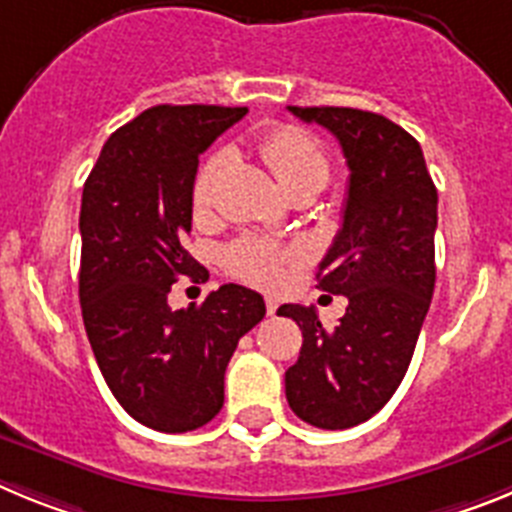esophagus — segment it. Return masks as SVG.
<instances>
[{
	"label": "esophagus",
	"mask_w": 512,
	"mask_h": 512,
	"mask_svg": "<svg viewBox=\"0 0 512 512\" xmlns=\"http://www.w3.org/2000/svg\"><path fill=\"white\" fill-rule=\"evenodd\" d=\"M277 307H279L277 300H271V297H266V315H274V312H277Z\"/></svg>",
	"instance_id": "34e87169"
}]
</instances>
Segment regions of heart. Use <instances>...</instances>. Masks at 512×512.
I'll return each mask as SVG.
<instances>
[{"label":"heart","instance_id":"heart-1","mask_svg":"<svg viewBox=\"0 0 512 512\" xmlns=\"http://www.w3.org/2000/svg\"><path fill=\"white\" fill-rule=\"evenodd\" d=\"M259 156L269 166L274 179L282 184V189L300 187H323L328 179V156L320 148V143L305 130L295 125H279V128L266 130L259 138ZM223 166V156L207 158L205 166L194 179L192 207L194 212H207L212 205V187ZM292 253L287 248H279L264 238H241L233 246L225 248L223 261L225 269L233 277L243 279L256 287H277L284 279V269Z\"/></svg>","mask_w":512,"mask_h":512}]
</instances>
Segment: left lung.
<instances>
[{
	"label": "left lung",
	"instance_id": "obj_1",
	"mask_svg": "<svg viewBox=\"0 0 512 512\" xmlns=\"http://www.w3.org/2000/svg\"><path fill=\"white\" fill-rule=\"evenodd\" d=\"M336 135L348 164L343 223L318 269V287L348 300L325 330L315 307L282 305L302 330L284 374L289 408L325 431L354 428L390 402L413 359L436 287L438 192L420 143L377 112L289 107Z\"/></svg>",
	"mask_w": 512,
	"mask_h": 512
}]
</instances>
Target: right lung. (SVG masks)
Here are the masks:
<instances>
[{
    "label": "right lung",
    "instance_id": "right-lung-1",
    "mask_svg": "<svg viewBox=\"0 0 512 512\" xmlns=\"http://www.w3.org/2000/svg\"><path fill=\"white\" fill-rule=\"evenodd\" d=\"M246 107L158 104L107 138L81 194V318L104 382L125 413L161 433L210 423L235 346L264 297L223 284L171 310V284L205 279L184 248L200 153Z\"/></svg>",
    "mask_w": 512,
    "mask_h": 512
}]
</instances>
